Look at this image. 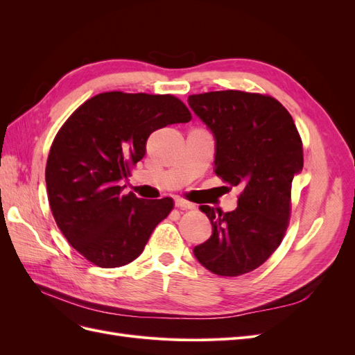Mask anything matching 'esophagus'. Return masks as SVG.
Segmentation results:
<instances>
[{
	"mask_svg": "<svg viewBox=\"0 0 355 355\" xmlns=\"http://www.w3.org/2000/svg\"><path fill=\"white\" fill-rule=\"evenodd\" d=\"M176 207H178V209H182V210H194L197 206H196L194 202L187 201V200H184V198H178V200H176Z\"/></svg>",
	"mask_w": 355,
	"mask_h": 355,
	"instance_id": "esophagus-1",
	"label": "esophagus"
}]
</instances>
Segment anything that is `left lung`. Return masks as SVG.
Segmentation results:
<instances>
[{
    "mask_svg": "<svg viewBox=\"0 0 355 355\" xmlns=\"http://www.w3.org/2000/svg\"><path fill=\"white\" fill-rule=\"evenodd\" d=\"M188 103L216 139L214 173L240 188L232 211L200 207L213 234L194 254L213 274L239 277L259 268L284 239L292 182L304 167L302 139L272 96L222 90L191 94Z\"/></svg>",
    "mask_w": 355,
    "mask_h": 355,
    "instance_id": "8db88e82",
    "label": "left lung"
}]
</instances>
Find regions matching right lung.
Returning a JSON list of instances; mask_svg holds the SVG:
<instances>
[{
    "label": "right lung",
    "mask_w": 355,
    "mask_h": 355,
    "mask_svg": "<svg viewBox=\"0 0 355 355\" xmlns=\"http://www.w3.org/2000/svg\"><path fill=\"white\" fill-rule=\"evenodd\" d=\"M173 94L106 92L75 110L51 144L46 185L59 230L85 259L101 268L130 263L173 198H137L120 182L146 151V139L168 124L191 121Z\"/></svg>",
    "instance_id": "obj_1"
}]
</instances>
